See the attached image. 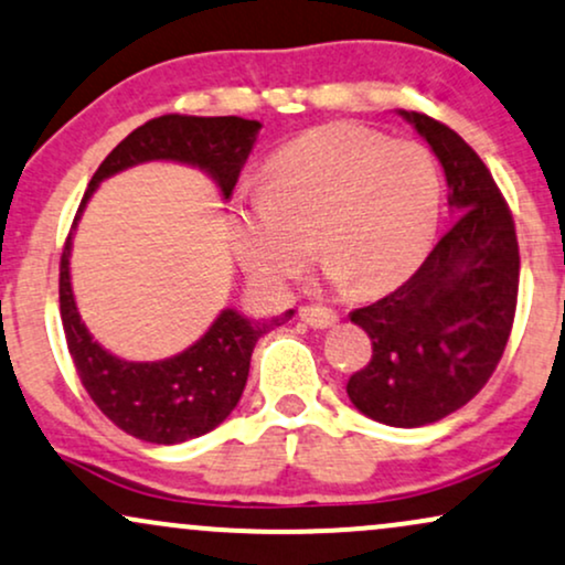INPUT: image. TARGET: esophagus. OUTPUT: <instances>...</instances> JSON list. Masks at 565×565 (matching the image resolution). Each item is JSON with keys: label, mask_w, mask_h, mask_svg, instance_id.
Returning <instances> with one entry per match:
<instances>
[{"label": "esophagus", "mask_w": 565, "mask_h": 565, "mask_svg": "<svg viewBox=\"0 0 565 565\" xmlns=\"http://www.w3.org/2000/svg\"><path fill=\"white\" fill-rule=\"evenodd\" d=\"M298 315H301L303 322L311 324V328H317V330L330 328V324L338 320L335 311L324 309V307H301V309H298Z\"/></svg>", "instance_id": "obj_1"}]
</instances>
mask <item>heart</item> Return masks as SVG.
<instances>
[{
	"mask_svg": "<svg viewBox=\"0 0 565 565\" xmlns=\"http://www.w3.org/2000/svg\"><path fill=\"white\" fill-rule=\"evenodd\" d=\"M439 211L441 174L426 145L338 121L275 150L267 195L235 203L230 241L262 288L301 280L315 248L338 282L373 296L420 267Z\"/></svg>",
	"mask_w": 565,
	"mask_h": 565,
	"instance_id": "obj_1",
	"label": "heart"
}]
</instances>
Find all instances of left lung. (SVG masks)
Returning a JSON list of instances; mask_svg holds the SVG:
<instances>
[{
  "mask_svg": "<svg viewBox=\"0 0 565 565\" xmlns=\"http://www.w3.org/2000/svg\"><path fill=\"white\" fill-rule=\"evenodd\" d=\"M444 166L455 224L394 294L351 311L373 356L349 377L354 407L377 423L441 420L487 386L519 303V237L510 205L479 152L426 113H402Z\"/></svg>",
  "mask_w": 565,
  "mask_h": 565,
  "instance_id": "1",
  "label": "left lung"
}]
</instances>
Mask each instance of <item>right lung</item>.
I'll use <instances>...</instances> for the list:
<instances>
[{
  "label": "right lung",
  "mask_w": 565,
  "mask_h": 565,
  "mask_svg": "<svg viewBox=\"0 0 565 565\" xmlns=\"http://www.w3.org/2000/svg\"><path fill=\"white\" fill-rule=\"evenodd\" d=\"M258 121L241 116H166L150 118L121 139L99 163L86 188V198L105 177L142 161H182L201 166L230 198L248 158ZM73 218V222H76ZM71 235L60 256V320L78 381L113 426L150 444H179L209 434L227 417L248 381L250 354L267 330L288 320L285 311L269 322L245 320L235 309L222 311L209 333L188 351L163 362H124L92 341L78 317L68 275Z\"/></svg>",
  "instance_id": "add662e5"
}]
</instances>
